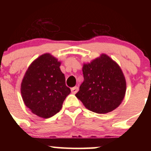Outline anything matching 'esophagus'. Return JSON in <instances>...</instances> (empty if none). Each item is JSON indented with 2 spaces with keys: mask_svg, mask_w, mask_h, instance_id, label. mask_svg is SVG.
Returning <instances> with one entry per match:
<instances>
[{
  "mask_svg": "<svg viewBox=\"0 0 151 151\" xmlns=\"http://www.w3.org/2000/svg\"><path fill=\"white\" fill-rule=\"evenodd\" d=\"M78 90H79V88H78V86H74V87L71 89V91H72V93H76L78 91Z\"/></svg>",
  "mask_w": 151,
  "mask_h": 151,
  "instance_id": "34e87169",
  "label": "esophagus"
}]
</instances>
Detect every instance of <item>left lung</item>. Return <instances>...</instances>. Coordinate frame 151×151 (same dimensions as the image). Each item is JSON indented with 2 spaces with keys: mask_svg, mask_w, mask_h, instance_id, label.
I'll return each instance as SVG.
<instances>
[{
  "mask_svg": "<svg viewBox=\"0 0 151 151\" xmlns=\"http://www.w3.org/2000/svg\"><path fill=\"white\" fill-rule=\"evenodd\" d=\"M84 81L75 96L89 111L97 114L112 111L121 104L126 81L120 66L106 54L83 65Z\"/></svg>",
  "mask_w": 151,
  "mask_h": 151,
  "instance_id": "1",
  "label": "left lung"
}]
</instances>
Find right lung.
<instances>
[{"label": "right lung", "instance_id": "add662e5", "mask_svg": "<svg viewBox=\"0 0 151 151\" xmlns=\"http://www.w3.org/2000/svg\"><path fill=\"white\" fill-rule=\"evenodd\" d=\"M60 65L50 53L43 54L30 64L24 75L20 86L22 100L37 116L48 119L58 113L71 92Z\"/></svg>", "mask_w": 151, "mask_h": 151}]
</instances>
